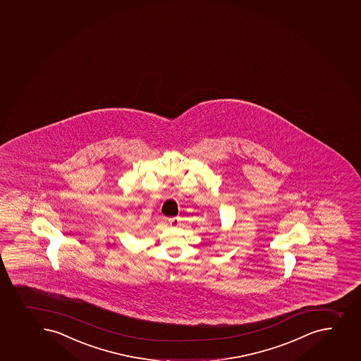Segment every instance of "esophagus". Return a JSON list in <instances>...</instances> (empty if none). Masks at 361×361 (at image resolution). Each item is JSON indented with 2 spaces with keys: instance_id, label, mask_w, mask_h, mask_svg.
<instances>
[{
  "instance_id": "34e87169",
  "label": "esophagus",
  "mask_w": 361,
  "mask_h": 361,
  "mask_svg": "<svg viewBox=\"0 0 361 361\" xmlns=\"http://www.w3.org/2000/svg\"><path fill=\"white\" fill-rule=\"evenodd\" d=\"M178 222H180V219L178 218L168 219V224H169V226H171V228H174V227H178Z\"/></svg>"
}]
</instances>
